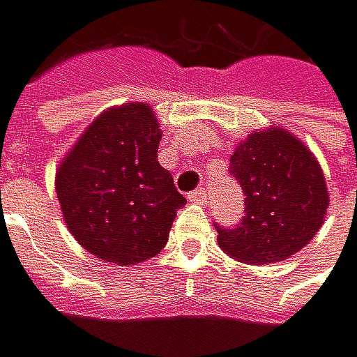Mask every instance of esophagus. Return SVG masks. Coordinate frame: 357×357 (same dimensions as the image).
I'll use <instances>...</instances> for the list:
<instances>
[{"mask_svg": "<svg viewBox=\"0 0 357 357\" xmlns=\"http://www.w3.org/2000/svg\"><path fill=\"white\" fill-rule=\"evenodd\" d=\"M188 201H190V203H199V205H207V201H209L207 190H205V188H199V190L190 192V195H188Z\"/></svg>", "mask_w": 357, "mask_h": 357, "instance_id": "1", "label": "esophagus"}]
</instances>
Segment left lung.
Instances as JSON below:
<instances>
[{
    "instance_id": "obj_1",
    "label": "left lung",
    "mask_w": 357,
    "mask_h": 357,
    "mask_svg": "<svg viewBox=\"0 0 357 357\" xmlns=\"http://www.w3.org/2000/svg\"><path fill=\"white\" fill-rule=\"evenodd\" d=\"M230 175L245 195V215L224 228L218 243L226 255L253 266L284 261L320 230L328 192L314 154L282 129L251 133L230 158Z\"/></svg>"
}]
</instances>
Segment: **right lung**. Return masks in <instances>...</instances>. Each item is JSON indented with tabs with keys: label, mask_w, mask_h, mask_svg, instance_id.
<instances>
[{
	"label": "right lung",
	"mask_w": 357,
	"mask_h": 357,
	"mask_svg": "<svg viewBox=\"0 0 357 357\" xmlns=\"http://www.w3.org/2000/svg\"><path fill=\"white\" fill-rule=\"evenodd\" d=\"M160 129L146 104L100 114L56 173V195L70 234L116 266L154 257L186 199L158 165Z\"/></svg>",
	"instance_id": "1"
}]
</instances>
